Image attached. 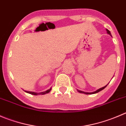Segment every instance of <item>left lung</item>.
Listing matches in <instances>:
<instances>
[{
  "mask_svg": "<svg viewBox=\"0 0 126 126\" xmlns=\"http://www.w3.org/2000/svg\"><path fill=\"white\" fill-rule=\"evenodd\" d=\"M107 33H108V34H110V36H111V34L110 31L108 30V29H107ZM107 85H108V84H107ZM107 85H105V86L103 87L100 88V89H98V90H96V91L94 92H83V91H81V90H78V91L79 92V93H83V94H96V93H98V92L101 91V90H103V89H104L107 86Z\"/></svg>",
  "mask_w": 126,
  "mask_h": 126,
  "instance_id": "obj_1",
  "label": "left lung"
}]
</instances>
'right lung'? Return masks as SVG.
Returning a JSON list of instances; mask_svg holds the SVG:
<instances>
[{
	"label": "right lung",
	"mask_w": 126,
	"mask_h": 126,
	"mask_svg": "<svg viewBox=\"0 0 126 126\" xmlns=\"http://www.w3.org/2000/svg\"><path fill=\"white\" fill-rule=\"evenodd\" d=\"M51 88L50 89H48V90H46V91L45 92H40V93H36V92H28V91H25L27 93H29V94H32V95H44V94H47V93L50 92V91L51 90Z\"/></svg>",
	"instance_id": "right-lung-1"
}]
</instances>
